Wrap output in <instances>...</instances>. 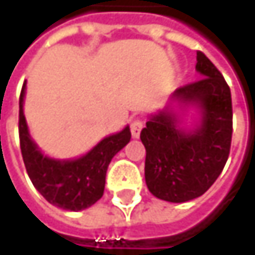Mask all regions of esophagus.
Listing matches in <instances>:
<instances>
[{
	"label": "esophagus",
	"instance_id": "34e87169",
	"mask_svg": "<svg viewBox=\"0 0 255 255\" xmlns=\"http://www.w3.org/2000/svg\"><path fill=\"white\" fill-rule=\"evenodd\" d=\"M141 128H143V120L141 118H134L131 121V134H132V137L137 138L140 135Z\"/></svg>",
	"mask_w": 255,
	"mask_h": 255
}]
</instances>
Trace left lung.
<instances>
[{"label":"left lung","mask_w":255,"mask_h":255,"mask_svg":"<svg viewBox=\"0 0 255 255\" xmlns=\"http://www.w3.org/2000/svg\"><path fill=\"white\" fill-rule=\"evenodd\" d=\"M196 71L202 78L177 88L173 97L198 105L201 124L193 131H183L174 114L165 109L140 132L146 147L147 189L168 202H187L204 195L229 158L233 131L229 85L202 51H196Z\"/></svg>","instance_id":"left-lung-1"}]
</instances>
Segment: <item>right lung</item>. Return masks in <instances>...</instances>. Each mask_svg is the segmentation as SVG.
Here are the masks:
<instances>
[{"instance_id": "right-lung-1", "label": "right lung", "mask_w": 255, "mask_h": 255, "mask_svg": "<svg viewBox=\"0 0 255 255\" xmlns=\"http://www.w3.org/2000/svg\"><path fill=\"white\" fill-rule=\"evenodd\" d=\"M25 85L19 99V138L27 176L36 190L53 205L81 211L96 204L105 192L106 171L112 158L131 138L129 128L103 138L82 158L57 161L44 156L32 141L23 115Z\"/></svg>"}]
</instances>
